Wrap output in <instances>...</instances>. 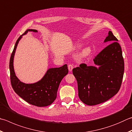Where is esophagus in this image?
Returning <instances> with one entry per match:
<instances>
[{"label": "esophagus", "mask_w": 132, "mask_h": 132, "mask_svg": "<svg viewBox=\"0 0 132 132\" xmlns=\"http://www.w3.org/2000/svg\"><path fill=\"white\" fill-rule=\"evenodd\" d=\"M73 66L71 64H69V65H68L69 70L70 71H71V70H73Z\"/></svg>", "instance_id": "esophagus-1"}]
</instances>
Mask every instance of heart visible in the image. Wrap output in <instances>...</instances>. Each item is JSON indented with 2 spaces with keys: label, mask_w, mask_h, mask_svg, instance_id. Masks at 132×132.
<instances>
[{
  "label": "heart",
  "mask_w": 132,
  "mask_h": 132,
  "mask_svg": "<svg viewBox=\"0 0 132 132\" xmlns=\"http://www.w3.org/2000/svg\"><path fill=\"white\" fill-rule=\"evenodd\" d=\"M81 45H82V44H78L77 45L76 47L78 48H79L81 47ZM91 52V48L89 47H85L84 48L82 51H81V56L82 57H84V58H85V57H87L88 56H89Z\"/></svg>",
  "instance_id": "1"
}]
</instances>
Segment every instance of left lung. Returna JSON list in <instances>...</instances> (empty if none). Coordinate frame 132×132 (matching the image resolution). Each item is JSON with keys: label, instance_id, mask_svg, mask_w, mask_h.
Masks as SVG:
<instances>
[{"label": "left lung", "instance_id": "8db88e82", "mask_svg": "<svg viewBox=\"0 0 132 132\" xmlns=\"http://www.w3.org/2000/svg\"><path fill=\"white\" fill-rule=\"evenodd\" d=\"M118 40L109 31L104 43L110 44L93 59L96 66L81 64L73 69L78 84V96L84 103L94 106L107 101L120 89L124 61Z\"/></svg>", "mask_w": 132, "mask_h": 132}]
</instances>
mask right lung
Instances as JSON below:
<instances>
[{
    "label": "right lung",
    "mask_w": 132,
    "mask_h": 132,
    "mask_svg": "<svg viewBox=\"0 0 132 132\" xmlns=\"http://www.w3.org/2000/svg\"><path fill=\"white\" fill-rule=\"evenodd\" d=\"M28 32H38L36 29H28L16 40L10 59L11 86L16 94L28 103L37 107L47 106L51 104L56 99L60 82L68 73V66L65 64L60 68L48 69L43 77L36 82L25 84L21 82L14 71V58L19 42Z\"/></svg>",
    "instance_id": "add662e5"
}]
</instances>
